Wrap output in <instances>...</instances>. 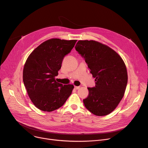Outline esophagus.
Here are the masks:
<instances>
[{
  "mask_svg": "<svg viewBox=\"0 0 148 148\" xmlns=\"http://www.w3.org/2000/svg\"><path fill=\"white\" fill-rule=\"evenodd\" d=\"M80 87V86H74V88H75V89H76V90L79 89Z\"/></svg>",
  "mask_w": 148,
  "mask_h": 148,
  "instance_id": "34e87169",
  "label": "esophagus"
}]
</instances>
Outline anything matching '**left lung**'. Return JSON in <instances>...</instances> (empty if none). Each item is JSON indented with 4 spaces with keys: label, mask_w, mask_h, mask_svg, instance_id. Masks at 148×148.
<instances>
[{
    "label": "left lung",
    "mask_w": 148,
    "mask_h": 148,
    "mask_svg": "<svg viewBox=\"0 0 148 148\" xmlns=\"http://www.w3.org/2000/svg\"><path fill=\"white\" fill-rule=\"evenodd\" d=\"M75 48L95 78V86L87 88L84 106L95 115H108L124 96L128 80L125 65L113 49L95 40H79Z\"/></svg>",
    "instance_id": "left-lung-1"
}]
</instances>
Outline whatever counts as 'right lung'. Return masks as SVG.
<instances>
[{
  "label": "right lung",
  "mask_w": 148,
  "mask_h": 148,
  "mask_svg": "<svg viewBox=\"0 0 148 148\" xmlns=\"http://www.w3.org/2000/svg\"><path fill=\"white\" fill-rule=\"evenodd\" d=\"M77 40L51 38L29 55L23 69V82L32 102L43 111L51 112L61 107L72 93L73 84L63 85L55 80L65 56Z\"/></svg>",
  "instance_id": "add662e5"
}]
</instances>
